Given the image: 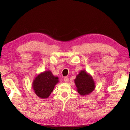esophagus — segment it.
I'll return each mask as SVG.
<instances>
[{
    "label": "esophagus",
    "mask_w": 130,
    "mask_h": 130,
    "mask_svg": "<svg viewBox=\"0 0 130 130\" xmlns=\"http://www.w3.org/2000/svg\"><path fill=\"white\" fill-rule=\"evenodd\" d=\"M63 80H64L65 83H68L69 82V78L67 77H65L63 78Z\"/></svg>",
    "instance_id": "esophagus-1"
}]
</instances>
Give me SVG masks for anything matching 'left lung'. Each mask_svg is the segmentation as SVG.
I'll return each mask as SVG.
<instances>
[{
	"instance_id": "8db88e82",
	"label": "left lung",
	"mask_w": 130,
	"mask_h": 130,
	"mask_svg": "<svg viewBox=\"0 0 130 130\" xmlns=\"http://www.w3.org/2000/svg\"><path fill=\"white\" fill-rule=\"evenodd\" d=\"M77 91L81 96L89 94L95 89V83L92 76L86 70H82L74 79Z\"/></svg>"
}]
</instances>
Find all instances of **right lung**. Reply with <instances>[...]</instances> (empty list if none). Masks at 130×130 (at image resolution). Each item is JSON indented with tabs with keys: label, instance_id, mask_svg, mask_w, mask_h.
<instances>
[{
	"label": "right lung",
	"instance_id": "obj_1",
	"mask_svg": "<svg viewBox=\"0 0 130 130\" xmlns=\"http://www.w3.org/2000/svg\"><path fill=\"white\" fill-rule=\"evenodd\" d=\"M58 82V77L54 76L50 70H46L35 77L32 81V87L38 98L47 99Z\"/></svg>",
	"mask_w": 130,
	"mask_h": 130
}]
</instances>
